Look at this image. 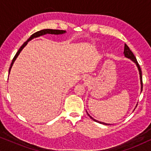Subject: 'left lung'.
I'll list each match as a JSON object with an SVG mask.
<instances>
[{
  "mask_svg": "<svg viewBox=\"0 0 151 151\" xmlns=\"http://www.w3.org/2000/svg\"><path fill=\"white\" fill-rule=\"evenodd\" d=\"M124 56L126 58H129L131 60V61H133L134 63L135 64L136 66H137V69L138 71H139V79H140V84H141V92L142 91V86H143V85H142V71H141V69H140V67L139 65V64H138L137 61V59H136V58L135 57V55H134V54L133 53V52L130 50L129 47L127 46V45H124ZM137 104H136L135 107H137ZM135 109H134V110H135ZM86 113H87V111H86ZM87 114L88 116H89L93 120H94L95 122H98V123H100V124H104V125H110L109 124H106V123H104V122H99L98 120H96V119H95L93 118V117L91 116V115L88 114V113H87Z\"/></svg>",
  "mask_w": 151,
  "mask_h": 151,
  "instance_id": "left-lung-1",
  "label": "left lung"
}]
</instances>
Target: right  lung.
Segmentation results:
<instances>
[{
    "label": "right lung",
    "instance_id": "1",
    "mask_svg": "<svg viewBox=\"0 0 151 151\" xmlns=\"http://www.w3.org/2000/svg\"><path fill=\"white\" fill-rule=\"evenodd\" d=\"M65 33H66V31H65V30H58V29H46L40 30V31H39V32H37L36 33H34V34H32V36H30V38H29L28 40H27L25 42H24V44L22 45L21 47H20V48L19 49V50L18 51V52L16 53V54L15 55V56H14L13 60H12L11 66H10L9 69V74L10 73V71H11V69H12V66H13V64L14 63V62H15L16 58H17L18 56V55L20 54V53L21 52V51L22 50V49H23L24 47H25L27 45L28 42H29L30 40H32V39L38 38V37H40V36H44V35H46V34L62 35V34H65Z\"/></svg>",
    "mask_w": 151,
    "mask_h": 151
}]
</instances>
